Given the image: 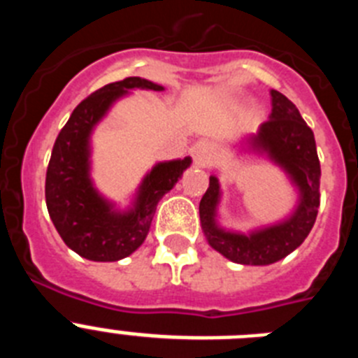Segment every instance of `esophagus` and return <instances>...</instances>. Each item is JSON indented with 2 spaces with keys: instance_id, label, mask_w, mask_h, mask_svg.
I'll return each instance as SVG.
<instances>
[{
  "instance_id": "esophagus-1",
  "label": "esophagus",
  "mask_w": 358,
  "mask_h": 358,
  "mask_svg": "<svg viewBox=\"0 0 358 358\" xmlns=\"http://www.w3.org/2000/svg\"><path fill=\"white\" fill-rule=\"evenodd\" d=\"M218 156V148L210 141H199L194 148V159L197 166H208L213 163L215 157Z\"/></svg>"
}]
</instances>
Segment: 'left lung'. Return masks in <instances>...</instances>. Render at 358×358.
<instances>
[{
  "mask_svg": "<svg viewBox=\"0 0 358 358\" xmlns=\"http://www.w3.org/2000/svg\"><path fill=\"white\" fill-rule=\"evenodd\" d=\"M271 96V116L256 134L245 140V147L273 161L289 176L299 194L296 210L281 222L249 233L224 229L217 222V208L222 194L217 176H210V188L199 204L201 226L208 243L227 260L242 265H271L296 251L314 227L321 197V164L314 132L285 94L273 90Z\"/></svg>",
  "mask_w": 358,
  "mask_h": 358,
  "instance_id": "left-lung-1",
  "label": "left lung"
}]
</instances>
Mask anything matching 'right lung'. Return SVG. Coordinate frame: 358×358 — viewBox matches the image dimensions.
Returning a JSON list of instances; mask_svg holds the SVG:
<instances>
[{"instance_id":"1","label":"right lung","mask_w":358,"mask_h":358,"mask_svg":"<svg viewBox=\"0 0 358 358\" xmlns=\"http://www.w3.org/2000/svg\"><path fill=\"white\" fill-rule=\"evenodd\" d=\"M131 90L163 91L140 77L103 85L82 100L57 136L46 172V206L53 226L71 251L91 262H118L140 248L157 202L176 186L192 157L163 161L143 177L131 206L116 210L91 179V134L113 103Z\"/></svg>"}]
</instances>
